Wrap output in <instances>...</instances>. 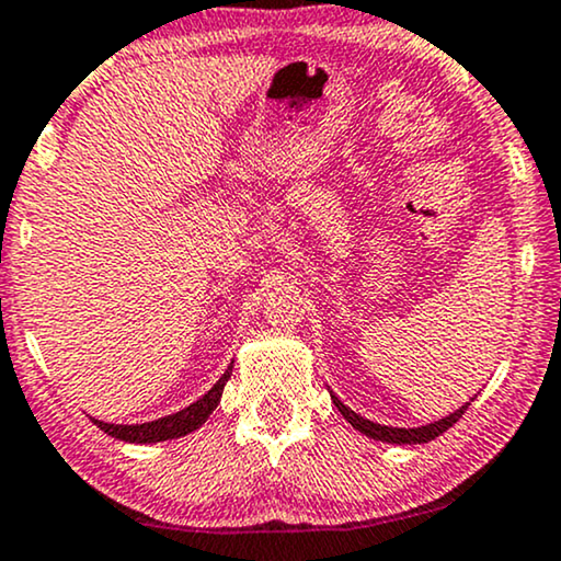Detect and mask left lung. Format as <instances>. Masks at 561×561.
Here are the masks:
<instances>
[{
    "mask_svg": "<svg viewBox=\"0 0 561 561\" xmlns=\"http://www.w3.org/2000/svg\"><path fill=\"white\" fill-rule=\"evenodd\" d=\"M330 398H333V405L337 408V411L343 413V419L348 421L351 426L358 428V432L366 434V437H369V439H377V442H390V445H424V442L437 439L439 434H445L447 428L453 426L455 421H458V419L462 416V413L468 411V405H471V403L460 405L458 411L449 413V416H442L439 421H434V424L405 428V426H385V424H377V421H369V419L358 416L356 411H351V408L345 405L341 398L333 396V392H330ZM471 400H473V398H471Z\"/></svg>",
    "mask_w": 561,
    "mask_h": 561,
    "instance_id": "left-lung-1",
    "label": "left lung"
}]
</instances>
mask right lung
Returning <instances> with one entry per match:
<instances>
[{"mask_svg": "<svg viewBox=\"0 0 561 561\" xmlns=\"http://www.w3.org/2000/svg\"><path fill=\"white\" fill-rule=\"evenodd\" d=\"M231 369H233V362L203 398L182 408V411L171 413V416L145 421V424H108V421H99V419H90V421H93L101 432H106L108 437L122 439V442H133V445H153V442L186 437V434H192L195 428L203 426L207 416L216 411V405L220 403V396H224V387L228 379H231Z\"/></svg>", "mask_w": 561, "mask_h": 561, "instance_id": "add662e5", "label": "right lung"}]
</instances>
